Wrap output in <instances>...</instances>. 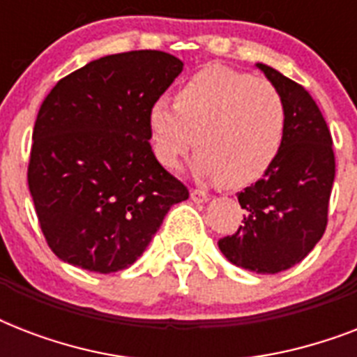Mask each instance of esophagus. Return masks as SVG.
I'll return each mask as SVG.
<instances>
[{"label": "esophagus", "instance_id": "34e87169", "mask_svg": "<svg viewBox=\"0 0 357 357\" xmlns=\"http://www.w3.org/2000/svg\"><path fill=\"white\" fill-rule=\"evenodd\" d=\"M190 200L196 202V204H204V202L209 200V195H207L206 190L192 189L190 190Z\"/></svg>", "mask_w": 357, "mask_h": 357}]
</instances>
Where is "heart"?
<instances>
[{
	"instance_id": "obj_1",
	"label": "heart",
	"mask_w": 357,
	"mask_h": 357,
	"mask_svg": "<svg viewBox=\"0 0 357 357\" xmlns=\"http://www.w3.org/2000/svg\"><path fill=\"white\" fill-rule=\"evenodd\" d=\"M282 92L263 77L207 66L176 94V105L157 100L148 113L155 157L167 168L198 148L192 168L200 178L244 187L271 168L285 135Z\"/></svg>"
}]
</instances>
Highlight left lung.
Instances as JSON below:
<instances>
[{"mask_svg": "<svg viewBox=\"0 0 357 357\" xmlns=\"http://www.w3.org/2000/svg\"><path fill=\"white\" fill-rule=\"evenodd\" d=\"M285 102V135L263 178L238 192L243 226L218 241L234 265L276 274L300 263L321 241L335 178L332 135L304 86L257 63Z\"/></svg>", "mask_w": 357, "mask_h": 357, "instance_id": "8db88e82", "label": "left lung"}]
</instances>
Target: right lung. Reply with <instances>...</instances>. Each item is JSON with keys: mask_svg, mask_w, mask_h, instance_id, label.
Here are the masks:
<instances>
[{"mask_svg": "<svg viewBox=\"0 0 357 357\" xmlns=\"http://www.w3.org/2000/svg\"><path fill=\"white\" fill-rule=\"evenodd\" d=\"M181 70L157 50L116 53L63 77L42 102L27 183L59 259L100 274L128 268L168 209L189 198L153 155L148 128Z\"/></svg>", "mask_w": 357, "mask_h": 357, "instance_id": "obj_1", "label": "right lung"}]
</instances>
